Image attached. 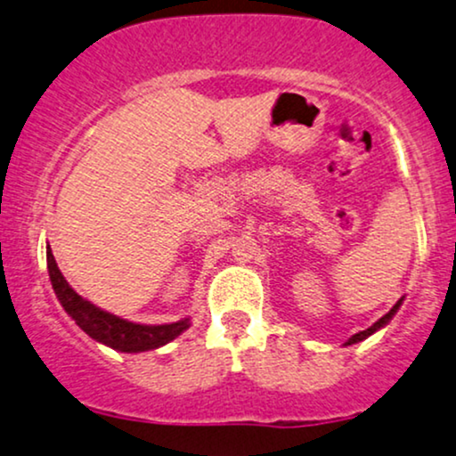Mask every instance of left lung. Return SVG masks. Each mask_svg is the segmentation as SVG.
<instances>
[{
    "label": "left lung",
    "instance_id": "left-lung-1",
    "mask_svg": "<svg viewBox=\"0 0 456 456\" xmlns=\"http://www.w3.org/2000/svg\"><path fill=\"white\" fill-rule=\"evenodd\" d=\"M401 302H403V297H401V300H399V302H396V305H395V306H392V308H390V311H388V313H386V315H384V317H381V319H378V322H375V323H373V326H370V328H366V330H362V332L354 334V337H352V338H349V341H347V343H345V345H354V343H360V341H364V338H366V337H370V334H373V332H378V330H379V328H384V326H386V323H388V322H390V319H392V317H395V313H396V311H399Z\"/></svg>",
    "mask_w": 456,
    "mask_h": 456
}]
</instances>
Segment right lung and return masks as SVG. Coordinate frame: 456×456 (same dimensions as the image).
I'll return each instance as SVG.
<instances>
[{
  "instance_id": "add662e5",
  "label": "right lung",
  "mask_w": 456,
  "mask_h": 456,
  "mask_svg": "<svg viewBox=\"0 0 456 456\" xmlns=\"http://www.w3.org/2000/svg\"><path fill=\"white\" fill-rule=\"evenodd\" d=\"M46 268H49L51 285H53L57 300L61 302L68 315L75 319L77 326L86 334H90L92 338H96L98 343L118 349V352L137 354L148 352V349H159L165 343L180 337L191 326L188 319L175 323H162V326H143V323L126 322V319H119L111 313L102 311V308L90 305L68 285L64 274L57 268L49 246H46Z\"/></svg>"
}]
</instances>
